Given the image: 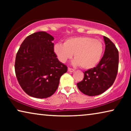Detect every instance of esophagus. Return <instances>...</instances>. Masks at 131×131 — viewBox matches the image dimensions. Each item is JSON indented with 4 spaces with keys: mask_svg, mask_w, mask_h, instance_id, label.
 <instances>
[{
    "mask_svg": "<svg viewBox=\"0 0 131 131\" xmlns=\"http://www.w3.org/2000/svg\"><path fill=\"white\" fill-rule=\"evenodd\" d=\"M68 71H70V72H73V71H74V69H72V68L69 67V68H68Z\"/></svg>",
    "mask_w": 131,
    "mask_h": 131,
    "instance_id": "esophagus-1",
    "label": "esophagus"
}]
</instances>
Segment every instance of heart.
I'll list each match as a JSON object with an SVG mask.
<instances>
[{
	"label": "heart",
	"instance_id": "b5f03b06",
	"mask_svg": "<svg viewBox=\"0 0 131 131\" xmlns=\"http://www.w3.org/2000/svg\"><path fill=\"white\" fill-rule=\"evenodd\" d=\"M53 51L62 62L71 59L74 53L76 58L73 60V64L81 66L85 69H91L101 61L104 46L99 39L88 36L73 37L66 39L64 43H55Z\"/></svg>",
	"mask_w": 131,
	"mask_h": 131
}]
</instances>
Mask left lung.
I'll list each match as a JSON object with an SVG mask.
<instances>
[{
	"mask_svg": "<svg viewBox=\"0 0 131 131\" xmlns=\"http://www.w3.org/2000/svg\"><path fill=\"white\" fill-rule=\"evenodd\" d=\"M105 49L98 65L84 72V78L77 83L79 90L88 96L103 94L115 80L119 66V52L115 45L104 36Z\"/></svg>",
	"mask_w": 131,
	"mask_h": 131,
	"instance_id": "1",
	"label": "left lung"
}]
</instances>
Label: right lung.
Masks as SVG:
<instances>
[{"instance_id":"obj_1","label":"right lung","mask_w":131,"mask_h":131,"mask_svg":"<svg viewBox=\"0 0 131 131\" xmlns=\"http://www.w3.org/2000/svg\"><path fill=\"white\" fill-rule=\"evenodd\" d=\"M53 37L45 31L28 36L21 43L15 61L18 82L29 96L49 97L57 91L67 67L57 58Z\"/></svg>"}]
</instances>
